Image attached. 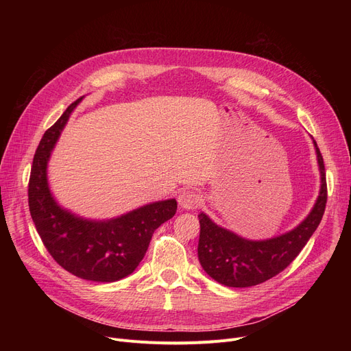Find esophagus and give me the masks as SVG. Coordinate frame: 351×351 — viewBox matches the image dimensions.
Masks as SVG:
<instances>
[{"mask_svg": "<svg viewBox=\"0 0 351 351\" xmlns=\"http://www.w3.org/2000/svg\"><path fill=\"white\" fill-rule=\"evenodd\" d=\"M178 202L182 209L189 210V209H196L202 204V199L196 192L191 189H183L178 196Z\"/></svg>", "mask_w": 351, "mask_h": 351, "instance_id": "esophagus-1", "label": "esophagus"}]
</instances>
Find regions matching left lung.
I'll return each mask as SVG.
<instances>
[{
    "mask_svg": "<svg viewBox=\"0 0 351 351\" xmlns=\"http://www.w3.org/2000/svg\"><path fill=\"white\" fill-rule=\"evenodd\" d=\"M320 192L304 220L289 232L265 241H250L216 225L206 213H199L200 234L197 257L204 270L217 283L228 287L261 285L285 270L308 242L322 222L327 202L324 162L317 147Z\"/></svg>",
    "mask_w": 351,
    "mask_h": 351,
    "instance_id": "1",
    "label": "left lung"
}]
</instances>
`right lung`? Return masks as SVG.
Here are the masks:
<instances>
[{"label": "right lung", "instance_id": "obj_1", "mask_svg": "<svg viewBox=\"0 0 351 351\" xmlns=\"http://www.w3.org/2000/svg\"><path fill=\"white\" fill-rule=\"evenodd\" d=\"M82 98L66 108L36 147L28 204L36 232L55 262L77 278L110 283L126 278L138 267L154 232L173 217L178 204L175 199L152 202L104 220L81 217L60 206L49 189L47 168L55 143Z\"/></svg>", "mask_w": 351, "mask_h": 351}]
</instances>
